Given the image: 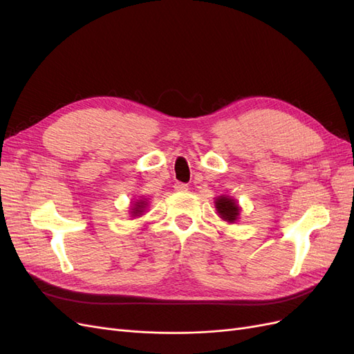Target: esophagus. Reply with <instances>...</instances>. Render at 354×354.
<instances>
[{
	"instance_id": "esophagus-1",
	"label": "esophagus",
	"mask_w": 354,
	"mask_h": 354,
	"mask_svg": "<svg viewBox=\"0 0 354 354\" xmlns=\"http://www.w3.org/2000/svg\"><path fill=\"white\" fill-rule=\"evenodd\" d=\"M187 185H185V183H176L174 185V189L177 190V192H186L187 190Z\"/></svg>"
}]
</instances>
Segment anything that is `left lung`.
Masks as SVG:
<instances>
[{
  "mask_svg": "<svg viewBox=\"0 0 354 354\" xmlns=\"http://www.w3.org/2000/svg\"><path fill=\"white\" fill-rule=\"evenodd\" d=\"M216 203V209L218 217L223 221H227L229 224L236 223L239 218V214H241V207L236 199H233L229 195H220L214 201Z\"/></svg>",
  "mask_w": 354,
  "mask_h": 354,
  "instance_id": "8db88e82",
  "label": "left lung"
}]
</instances>
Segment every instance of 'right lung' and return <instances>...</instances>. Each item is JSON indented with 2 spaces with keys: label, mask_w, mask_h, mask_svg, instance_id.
Segmentation results:
<instances>
[{
  "label": "right lung",
  "mask_w": 354,
  "mask_h": 354,
  "mask_svg": "<svg viewBox=\"0 0 354 354\" xmlns=\"http://www.w3.org/2000/svg\"><path fill=\"white\" fill-rule=\"evenodd\" d=\"M147 207H149L147 198H143V196H140V199H136L134 202H131V207H130V216H131L133 218L142 217L143 214L146 212Z\"/></svg>",
  "instance_id": "obj_1"
}]
</instances>
